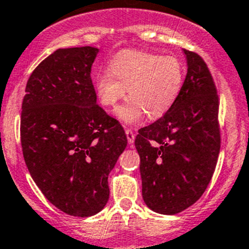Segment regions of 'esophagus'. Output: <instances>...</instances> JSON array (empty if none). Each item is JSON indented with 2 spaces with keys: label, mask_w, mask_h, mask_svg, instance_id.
<instances>
[{
  "label": "esophagus",
  "mask_w": 249,
  "mask_h": 249,
  "mask_svg": "<svg viewBox=\"0 0 249 249\" xmlns=\"http://www.w3.org/2000/svg\"><path fill=\"white\" fill-rule=\"evenodd\" d=\"M125 134H126V138H127V142L129 144H133L134 140H135V136L136 134L134 133L131 129H125Z\"/></svg>",
  "instance_id": "obj_1"
}]
</instances>
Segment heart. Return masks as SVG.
<instances>
[{
  "label": "heart",
  "mask_w": 249,
  "mask_h": 249,
  "mask_svg": "<svg viewBox=\"0 0 249 249\" xmlns=\"http://www.w3.org/2000/svg\"><path fill=\"white\" fill-rule=\"evenodd\" d=\"M185 78V67L174 55H161L145 51H123L109 63V71L94 77V89L105 107H115L130 98L116 110L125 124H139L147 114L159 119L178 99Z\"/></svg>",
  "instance_id": "heart-1"
}]
</instances>
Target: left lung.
Wrapping results in <instances>:
<instances>
[{
	"mask_svg": "<svg viewBox=\"0 0 249 249\" xmlns=\"http://www.w3.org/2000/svg\"><path fill=\"white\" fill-rule=\"evenodd\" d=\"M183 53L187 74L178 99L160 119L141 127L135 139L142 198L161 214L178 213L202 196L221 147L213 78L197 53Z\"/></svg>",
	"mask_w": 249,
	"mask_h": 249,
	"instance_id": "1",
	"label": "left lung"
}]
</instances>
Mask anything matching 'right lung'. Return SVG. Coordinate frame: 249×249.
I'll use <instances>...</instances> for the list:
<instances>
[{"label":"right lung","mask_w":249,"mask_h":249,"mask_svg":"<svg viewBox=\"0 0 249 249\" xmlns=\"http://www.w3.org/2000/svg\"><path fill=\"white\" fill-rule=\"evenodd\" d=\"M98 53L57 49L33 71L22 103L27 169L49 202L77 217L107 205L108 176L127 144L119 122L97 104L90 71Z\"/></svg>","instance_id":"add662e5"}]
</instances>
